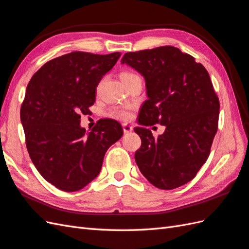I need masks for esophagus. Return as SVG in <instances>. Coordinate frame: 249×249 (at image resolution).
<instances>
[{
  "instance_id": "esophagus-1",
  "label": "esophagus",
  "mask_w": 249,
  "mask_h": 249,
  "mask_svg": "<svg viewBox=\"0 0 249 249\" xmlns=\"http://www.w3.org/2000/svg\"><path fill=\"white\" fill-rule=\"evenodd\" d=\"M123 128H124V133H128L133 131V126L127 124H123Z\"/></svg>"
}]
</instances>
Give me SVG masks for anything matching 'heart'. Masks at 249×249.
<instances>
[{
  "mask_svg": "<svg viewBox=\"0 0 249 249\" xmlns=\"http://www.w3.org/2000/svg\"><path fill=\"white\" fill-rule=\"evenodd\" d=\"M119 77H121L122 81L124 82V84H126L128 81H131L135 78H137L136 74L132 73V72H128V71H124L121 74H119ZM130 108L131 105H127V106H117V107H113L111 108L108 111V115L112 118L118 119V121H124L126 122L130 119L131 117V113H130Z\"/></svg>",
  "mask_w": 249,
  "mask_h": 249,
  "instance_id": "heart-1",
  "label": "heart"
}]
</instances>
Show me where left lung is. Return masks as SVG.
Masks as SVG:
<instances>
[{"label": "left lung", "mask_w": 249, "mask_h": 249, "mask_svg": "<svg viewBox=\"0 0 249 249\" xmlns=\"http://www.w3.org/2000/svg\"><path fill=\"white\" fill-rule=\"evenodd\" d=\"M122 64L146 83L139 124L166 126L158 138L144 126L134 128L142 142L135 153L139 170L160 190L187 183L206 162L218 126L219 101L207 70L173 46L127 53Z\"/></svg>", "instance_id": "left-lung-1"}]
</instances>
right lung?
<instances>
[{
	"mask_svg": "<svg viewBox=\"0 0 249 249\" xmlns=\"http://www.w3.org/2000/svg\"><path fill=\"white\" fill-rule=\"evenodd\" d=\"M119 56L74 51L43 65L28 84L20 108L25 144L38 172L58 190L76 192L92 181L122 138L114 119H101L89 133L80 126V114L90 112L99 82Z\"/></svg>",
	"mask_w": 249,
	"mask_h": 249,
	"instance_id": "obj_1",
	"label": "right lung"
}]
</instances>
